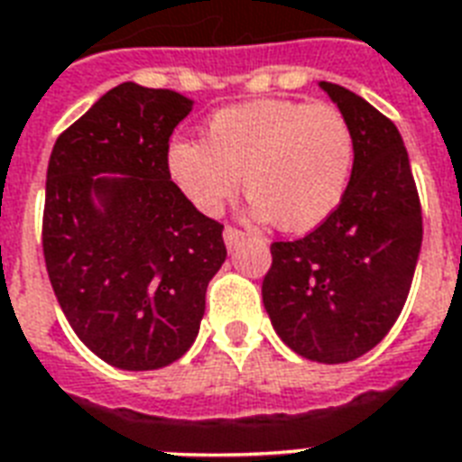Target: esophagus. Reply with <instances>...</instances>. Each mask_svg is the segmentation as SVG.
Segmentation results:
<instances>
[{"label":"esophagus","mask_w":462,"mask_h":462,"mask_svg":"<svg viewBox=\"0 0 462 462\" xmlns=\"http://www.w3.org/2000/svg\"><path fill=\"white\" fill-rule=\"evenodd\" d=\"M223 237H225V245L230 246V249H235L239 242H245L246 235L242 230H237V227H230V225H227V227H225V232H223Z\"/></svg>","instance_id":"obj_1"}]
</instances>
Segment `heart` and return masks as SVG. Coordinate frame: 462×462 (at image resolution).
Wrapping results in <instances>:
<instances>
[{
  "instance_id": "heart-1",
  "label": "heart",
  "mask_w": 462,
  "mask_h": 462,
  "mask_svg": "<svg viewBox=\"0 0 462 462\" xmlns=\"http://www.w3.org/2000/svg\"><path fill=\"white\" fill-rule=\"evenodd\" d=\"M355 139L330 105L259 100L213 115L203 143L174 141L167 167L177 187L206 216L237 194L252 196V216L285 232L319 227L350 184Z\"/></svg>"
}]
</instances>
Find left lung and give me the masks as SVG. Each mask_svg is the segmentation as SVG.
<instances>
[{"label": "left lung", "instance_id": "left-lung-1", "mask_svg": "<svg viewBox=\"0 0 462 462\" xmlns=\"http://www.w3.org/2000/svg\"><path fill=\"white\" fill-rule=\"evenodd\" d=\"M319 86L352 129L350 184L316 230L271 245L261 295L290 350L343 365L379 345L401 316L422 246V208L393 122L337 83Z\"/></svg>", "mask_w": 462, "mask_h": 462}]
</instances>
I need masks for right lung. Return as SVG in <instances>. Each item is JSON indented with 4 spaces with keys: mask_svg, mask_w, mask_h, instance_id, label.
<instances>
[{
    "mask_svg": "<svg viewBox=\"0 0 462 462\" xmlns=\"http://www.w3.org/2000/svg\"><path fill=\"white\" fill-rule=\"evenodd\" d=\"M191 100L119 83L54 143L42 254L71 328L126 372L172 365L199 336L227 249L170 180L167 151Z\"/></svg>",
    "mask_w": 462,
    "mask_h": 462,
    "instance_id": "1",
    "label": "right lung"
}]
</instances>
